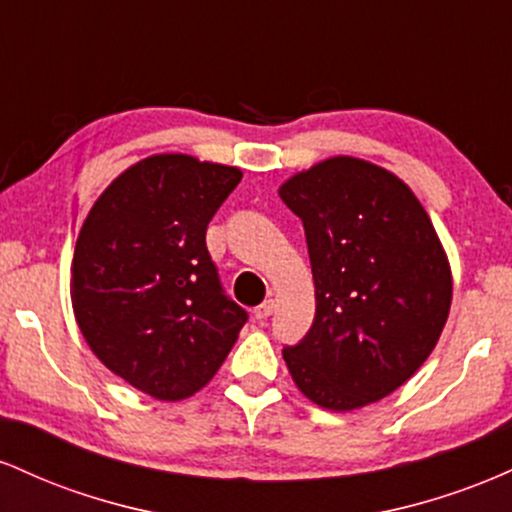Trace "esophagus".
Here are the masks:
<instances>
[{
  "label": "esophagus",
  "mask_w": 512,
  "mask_h": 512,
  "mask_svg": "<svg viewBox=\"0 0 512 512\" xmlns=\"http://www.w3.org/2000/svg\"><path fill=\"white\" fill-rule=\"evenodd\" d=\"M272 313H274V301H264L262 305H257V308H255L257 320H267V317Z\"/></svg>",
  "instance_id": "1"
}]
</instances>
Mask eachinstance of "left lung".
<instances>
[{
  "mask_svg": "<svg viewBox=\"0 0 512 512\" xmlns=\"http://www.w3.org/2000/svg\"><path fill=\"white\" fill-rule=\"evenodd\" d=\"M303 221L315 320L284 361L322 409L351 411L404 385L438 344L452 301L448 255L409 185L354 156L279 187Z\"/></svg>",
  "mask_w": 512,
  "mask_h": 512,
  "instance_id": "8db88e82",
  "label": "left lung"
}]
</instances>
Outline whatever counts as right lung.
Listing matches in <instances>:
<instances>
[{
  "label": "right lung",
  "mask_w": 512,
  "mask_h": 512,
  "mask_svg": "<svg viewBox=\"0 0 512 512\" xmlns=\"http://www.w3.org/2000/svg\"><path fill=\"white\" fill-rule=\"evenodd\" d=\"M243 178L187 154L129 166L88 211L72 260V308L105 368L178 402L226 361L248 313L223 293L207 226Z\"/></svg>",
  "instance_id": "add662e5"
}]
</instances>
